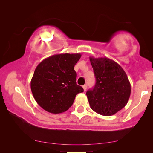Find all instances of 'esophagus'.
<instances>
[{
  "instance_id": "obj_1",
  "label": "esophagus",
  "mask_w": 153,
  "mask_h": 153,
  "mask_svg": "<svg viewBox=\"0 0 153 153\" xmlns=\"http://www.w3.org/2000/svg\"><path fill=\"white\" fill-rule=\"evenodd\" d=\"M87 84H85V85H83V89H84V91H86V89H87Z\"/></svg>"
}]
</instances>
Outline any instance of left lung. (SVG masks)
I'll list each match as a JSON object with an SVG mask.
<instances>
[{"label":"left lung","mask_w":153,"mask_h":153,"mask_svg":"<svg viewBox=\"0 0 153 153\" xmlns=\"http://www.w3.org/2000/svg\"><path fill=\"white\" fill-rule=\"evenodd\" d=\"M96 84L86 95L91 108L105 116L116 114L127 104L131 85L122 67L106 57H89Z\"/></svg>","instance_id":"obj_1"}]
</instances>
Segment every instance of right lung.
<instances>
[{"mask_svg": "<svg viewBox=\"0 0 153 153\" xmlns=\"http://www.w3.org/2000/svg\"><path fill=\"white\" fill-rule=\"evenodd\" d=\"M80 53H61L45 59L36 67L30 82L32 93L47 112L60 114L73 105L77 94L84 92L77 85L74 67Z\"/></svg>", "mask_w": 153, "mask_h": 153, "instance_id": "obj_1", "label": "right lung"}]
</instances>
